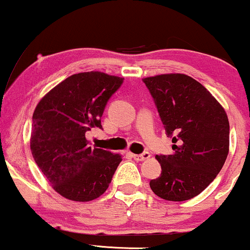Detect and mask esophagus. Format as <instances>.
Segmentation results:
<instances>
[{"mask_svg": "<svg viewBox=\"0 0 250 250\" xmlns=\"http://www.w3.org/2000/svg\"><path fill=\"white\" fill-rule=\"evenodd\" d=\"M131 156L134 157V160H136V161H145V160H148L149 157H150V154L148 153V151H145V153L137 155V154H131Z\"/></svg>", "mask_w": 250, "mask_h": 250, "instance_id": "1", "label": "esophagus"}]
</instances>
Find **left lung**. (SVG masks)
<instances>
[{
  "mask_svg": "<svg viewBox=\"0 0 250 250\" xmlns=\"http://www.w3.org/2000/svg\"><path fill=\"white\" fill-rule=\"evenodd\" d=\"M173 154L156 155L161 176L150 188L167 201L190 200L213 182L229 153V121L210 93L185 74L145 77Z\"/></svg>",
  "mask_w": 250,
  "mask_h": 250,
  "instance_id": "1",
  "label": "left lung"
}]
</instances>
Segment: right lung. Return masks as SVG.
<instances>
[{"mask_svg": "<svg viewBox=\"0 0 250 250\" xmlns=\"http://www.w3.org/2000/svg\"><path fill=\"white\" fill-rule=\"evenodd\" d=\"M123 77L101 71L74 74L48 91L33 114L30 150L36 165L61 196L88 202L107 190L120 154L91 148L85 133L102 128L109 97Z\"/></svg>", "mask_w": 250, "mask_h": 250, "instance_id": "right-lung-1", "label": "right lung"}]
</instances>
